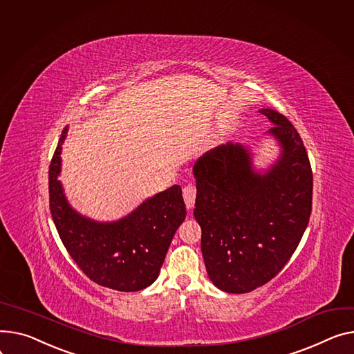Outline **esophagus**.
Here are the masks:
<instances>
[{"label":"esophagus","instance_id":"esophagus-1","mask_svg":"<svg viewBox=\"0 0 354 354\" xmlns=\"http://www.w3.org/2000/svg\"><path fill=\"white\" fill-rule=\"evenodd\" d=\"M183 199L186 203L187 209H192L195 205V199H196V186L194 183H187L183 189Z\"/></svg>","mask_w":354,"mask_h":354}]
</instances>
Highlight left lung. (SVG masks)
I'll list each match as a JSON object with an SVG mask.
<instances>
[{
  "instance_id": "1",
  "label": "left lung",
  "mask_w": 354,
  "mask_h": 354,
  "mask_svg": "<svg viewBox=\"0 0 354 354\" xmlns=\"http://www.w3.org/2000/svg\"><path fill=\"white\" fill-rule=\"evenodd\" d=\"M261 112L283 148L265 175L253 172L245 148L230 144L206 152L194 167L206 272L227 293L252 292L283 269L312 214L313 174L299 132L280 112Z\"/></svg>"
}]
</instances>
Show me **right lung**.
I'll return each mask as SVG.
<instances>
[{
  "mask_svg": "<svg viewBox=\"0 0 354 354\" xmlns=\"http://www.w3.org/2000/svg\"><path fill=\"white\" fill-rule=\"evenodd\" d=\"M66 132L68 127L51 159L48 182L51 216L66 252L100 286L118 292L148 288L159 276L174 234L186 216L180 186L155 195L113 223L82 218L68 205L57 179Z\"/></svg>",
  "mask_w": 354,
  "mask_h": 354,
  "instance_id": "right-lung-1",
  "label": "right lung"
}]
</instances>
